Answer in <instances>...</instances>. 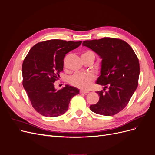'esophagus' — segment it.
Returning <instances> with one entry per match:
<instances>
[{"label": "esophagus", "instance_id": "34e87169", "mask_svg": "<svg viewBox=\"0 0 155 155\" xmlns=\"http://www.w3.org/2000/svg\"><path fill=\"white\" fill-rule=\"evenodd\" d=\"M80 93H81V94H88V93H89V91L81 90V91H80Z\"/></svg>", "mask_w": 155, "mask_h": 155}]
</instances>
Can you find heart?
I'll use <instances>...</instances> for the list:
<instances>
[{"label":"heart","instance_id":"obj_1","mask_svg":"<svg viewBox=\"0 0 155 155\" xmlns=\"http://www.w3.org/2000/svg\"><path fill=\"white\" fill-rule=\"evenodd\" d=\"M91 56L94 59L95 58L94 54L91 51H86L81 55V57H89ZM95 78L92 74H80L76 73L70 78V82L72 85L78 88L87 90L92 85Z\"/></svg>","mask_w":155,"mask_h":155}]
</instances>
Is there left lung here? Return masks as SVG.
<instances>
[{"instance_id": "1", "label": "left lung", "mask_w": 155, "mask_h": 155, "mask_svg": "<svg viewBox=\"0 0 155 155\" xmlns=\"http://www.w3.org/2000/svg\"><path fill=\"white\" fill-rule=\"evenodd\" d=\"M83 45L102 59L101 74L96 83L104 86V91L96 92L100 100L90 109L104 116L116 114L128 104L138 87L140 64L137 56L127 43L117 38L85 41Z\"/></svg>"}]
</instances>
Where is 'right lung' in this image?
Listing matches in <instances>:
<instances>
[{"instance_id":"add662e5","label":"right lung","mask_w":155,"mask_h":155,"mask_svg":"<svg viewBox=\"0 0 155 155\" xmlns=\"http://www.w3.org/2000/svg\"><path fill=\"white\" fill-rule=\"evenodd\" d=\"M82 41L51 39L35 45L22 63V85L32 107L39 114L53 118L68 110L70 100L79 93L78 88L66 85L55 88L63 70L65 55L78 48Z\"/></svg>"}]
</instances>
